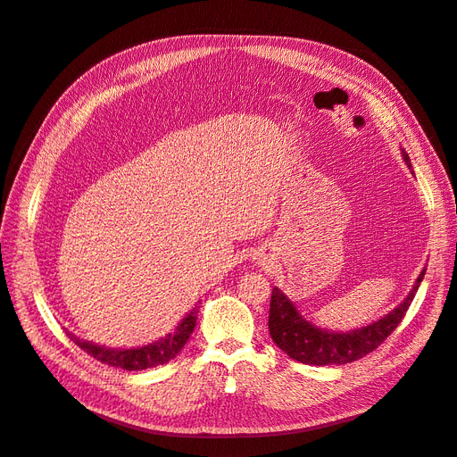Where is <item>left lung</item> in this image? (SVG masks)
I'll list each match as a JSON object with an SVG mask.
<instances>
[{
    "mask_svg": "<svg viewBox=\"0 0 457 457\" xmlns=\"http://www.w3.org/2000/svg\"><path fill=\"white\" fill-rule=\"evenodd\" d=\"M404 160L410 165V158L404 152ZM425 270L420 274L418 282L413 284L408 297L400 305L383 316L381 320L364 326L361 329L347 331V334H334L312 326L303 318L294 303L289 301L278 287H272L270 311H269V331L272 341L297 362L329 366V364H347L358 358L376 351L379 345L389 337L396 326L403 322L406 311L410 309L418 287L423 280Z\"/></svg>",
    "mask_w": 457,
    "mask_h": 457,
    "instance_id": "1",
    "label": "left lung"
}]
</instances>
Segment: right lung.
Wrapping results in <instances>:
<instances>
[{"label":"right lung","mask_w":457,"mask_h":457,"mask_svg":"<svg viewBox=\"0 0 457 457\" xmlns=\"http://www.w3.org/2000/svg\"><path fill=\"white\" fill-rule=\"evenodd\" d=\"M196 318H198V309H192V312L177 326L173 334L139 349H104V347H99V345L81 341L78 337H72V341L81 351H86L89 356L96 358V361L103 364L121 368V370H131V371L146 370V368H154V366L170 362L171 358L177 356V353L185 347V343L188 341L192 331H195Z\"/></svg>","instance_id":"1"}]
</instances>
